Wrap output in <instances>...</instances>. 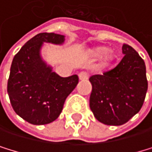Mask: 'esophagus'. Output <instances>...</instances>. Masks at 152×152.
Here are the masks:
<instances>
[{
	"mask_svg": "<svg viewBox=\"0 0 152 152\" xmlns=\"http://www.w3.org/2000/svg\"><path fill=\"white\" fill-rule=\"evenodd\" d=\"M78 77L80 80H87L88 78H89V74H88L87 72L82 71L78 74Z\"/></svg>",
	"mask_w": 152,
	"mask_h": 152,
	"instance_id": "esophagus-1",
	"label": "esophagus"
}]
</instances>
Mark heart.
I'll return each instance as SVG.
<instances>
[{
	"mask_svg": "<svg viewBox=\"0 0 152 152\" xmlns=\"http://www.w3.org/2000/svg\"><path fill=\"white\" fill-rule=\"evenodd\" d=\"M86 54L91 60L100 59V65L104 68L111 65L117 58L116 53L109 50V48L107 45H96L90 48L86 51Z\"/></svg>",
	"mask_w": 152,
	"mask_h": 152,
	"instance_id": "1",
	"label": "heart"
}]
</instances>
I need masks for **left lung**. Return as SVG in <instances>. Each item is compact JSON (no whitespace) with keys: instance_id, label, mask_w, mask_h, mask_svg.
Segmentation results:
<instances>
[{"instance_id":"1","label":"left lung","mask_w":152,"mask_h":152,"mask_svg":"<svg viewBox=\"0 0 152 152\" xmlns=\"http://www.w3.org/2000/svg\"><path fill=\"white\" fill-rule=\"evenodd\" d=\"M124 57L114 69L90 77V107L100 122L122 125L138 113L148 91L146 65L136 51L124 44Z\"/></svg>"}]
</instances>
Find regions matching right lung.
<instances>
[{"instance_id": "right-lung-1", "label": "right lung", "mask_w": 152, "mask_h": 152, "mask_svg": "<svg viewBox=\"0 0 152 152\" xmlns=\"http://www.w3.org/2000/svg\"><path fill=\"white\" fill-rule=\"evenodd\" d=\"M64 35L42 32L32 37L15 55L7 83V92L15 112L34 125L54 121L61 113L67 96L78 83L73 75L61 77L41 56L44 43L61 45Z\"/></svg>"}]
</instances>
